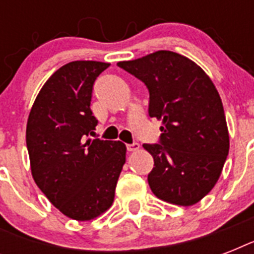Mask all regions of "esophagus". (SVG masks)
Returning a JSON list of instances; mask_svg holds the SVG:
<instances>
[{
	"label": "esophagus",
	"instance_id": "34e87169",
	"mask_svg": "<svg viewBox=\"0 0 254 254\" xmlns=\"http://www.w3.org/2000/svg\"><path fill=\"white\" fill-rule=\"evenodd\" d=\"M138 149H139V143H137V142H133V143H129V145H127V151H137Z\"/></svg>",
	"mask_w": 254,
	"mask_h": 254
}]
</instances>
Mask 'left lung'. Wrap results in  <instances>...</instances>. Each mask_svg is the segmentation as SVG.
Segmentation results:
<instances>
[{
    "label": "left lung",
    "mask_w": 254,
    "mask_h": 254,
    "mask_svg": "<svg viewBox=\"0 0 254 254\" xmlns=\"http://www.w3.org/2000/svg\"><path fill=\"white\" fill-rule=\"evenodd\" d=\"M149 91V116L162 121L158 143H143L154 158L147 182L155 196L192 205L216 185L229 151L219 92L203 69L173 51L119 62Z\"/></svg>",
    "instance_id": "1"
}]
</instances>
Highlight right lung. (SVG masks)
Masks as SVG:
<instances>
[{
    "instance_id": "obj_1",
    "label": "right lung",
    "mask_w": 254,
    "mask_h": 254,
    "mask_svg": "<svg viewBox=\"0 0 254 254\" xmlns=\"http://www.w3.org/2000/svg\"><path fill=\"white\" fill-rule=\"evenodd\" d=\"M109 63L76 61L51 75L30 111L26 145L31 174L47 199L65 216L85 221L113 203L127 147L91 139L93 84Z\"/></svg>"
}]
</instances>
